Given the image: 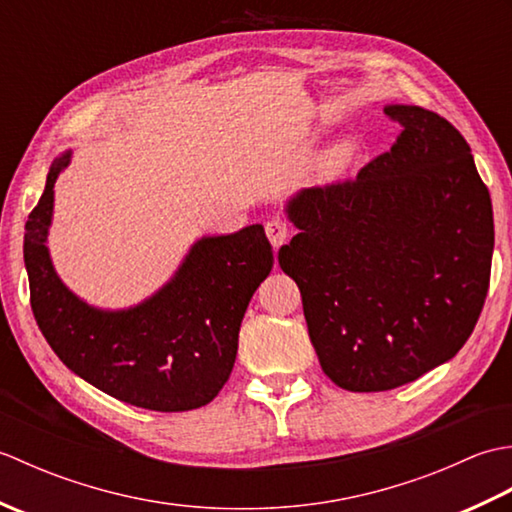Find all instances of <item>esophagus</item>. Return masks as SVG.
Instances as JSON below:
<instances>
[{
	"label": "esophagus",
	"mask_w": 512,
	"mask_h": 512,
	"mask_svg": "<svg viewBox=\"0 0 512 512\" xmlns=\"http://www.w3.org/2000/svg\"><path fill=\"white\" fill-rule=\"evenodd\" d=\"M288 233H290V231H288V224H286L284 220H277V217H273V220L266 222V235H268L270 244H273L275 250L286 242Z\"/></svg>",
	"instance_id": "34e87169"
}]
</instances>
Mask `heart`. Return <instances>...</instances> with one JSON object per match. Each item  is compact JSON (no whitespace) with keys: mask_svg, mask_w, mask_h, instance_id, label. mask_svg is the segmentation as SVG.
<instances>
[{"mask_svg":"<svg viewBox=\"0 0 512 512\" xmlns=\"http://www.w3.org/2000/svg\"><path fill=\"white\" fill-rule=\"evenodd\" d=\"M358 149H361V145H358V140L354 136H345L341 140H336V143L325 149V154L321 156L323 176L328 178L341 176V173L350 167L354 158L358 156Z\"/></svg>","mask_w":512,"mask_h":512,"instance_id":"heart-1","label":"heart"}]
</instances>
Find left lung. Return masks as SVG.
Listing matches in <instances>:
<instances>
[{
	"instance_id": "left-lung-1",
	"label": "left lung",
	"mask_w": 512,
	"mask_h": 512,
	"mask_svg": "<svg viewBox=\"0 0 512 512\" xmlns=\"http://www.w3.org/2000/svg\"><path fill=\"white\" fill-rule=\"evenodd\" d=\"M402 127L356 180L301 189L279 266L297 281L323 372L347 391H387L460 352L484 306L493 204L447 118L387 105Z\"/></svg>"
}]
</instances>
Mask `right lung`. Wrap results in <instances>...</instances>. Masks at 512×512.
Wrapping results in <instances>:
<instances>
[{"label":"right lung","mask_w":512,"mask_h":512,"mask_svg":"<svg viewBox=\"0 0 512 512\" xmlns=\"http://www.w3.org/2000/svg\"><path fill=\"white\" fill-rule=\"evenodd\" d=\"M72 149L54 158L24 235L30 306L63 365L134 407L189 411L211 402L233 372L239 325L273 268L264 226L202 235L154 295L129 308H96L63 284L48 235L54 182Z\"/></svg>","instance_id":"obj_1"}]
</instances>
